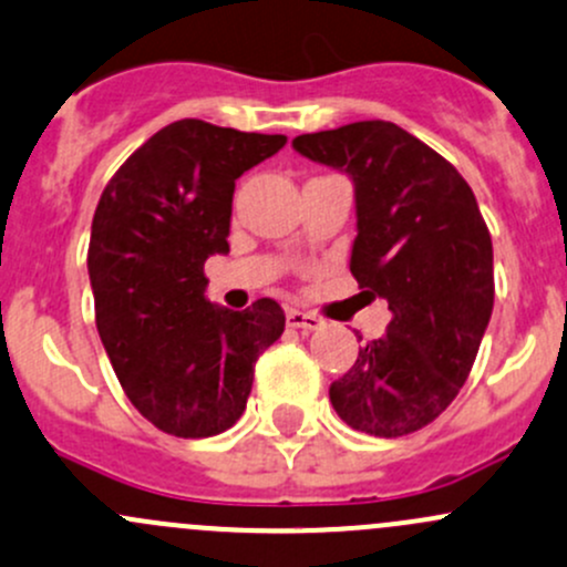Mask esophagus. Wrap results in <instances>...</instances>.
Returning a JSON list of instances; mask_svg holds the SVG:
<instances>
[{
    "label": "esophagus",
    "instance_id": "1",
    "mask_svg": "<svg viewBox=\"0 0 567 567\" xmlns=\"http://www.w3.org/2000/svg\"><path fill=\"white\" fill-rule=\"evenodd\" d=\"M285 318H288V326H293V329H303V331H315L323 326V320H320L315 312H301V309H293V307L285 312Z\"/></svg>",
    "mask_w": 567,
    "mask_h": 567
}]
</instances>
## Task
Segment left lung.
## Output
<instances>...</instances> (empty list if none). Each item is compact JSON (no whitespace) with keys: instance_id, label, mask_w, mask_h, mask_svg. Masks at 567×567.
Listing matches in <instances>:
<instances>
[{"instance_id":"obj_1","label":"left lung","mask_w":567,"mask_h":567,"mask_svg":"<svg viewBox=\"0 0 567 567\" xmlns=\"http://www.w3.org/2000/svg\"><path fill=\"white\" fill-rule=\"evenodd\" d=\"M293 148L350 176V271L393 315L331 383L333 410L372 437L419 432L456 399L492 318V236L473 189L434 148L380 118L299 135Z\"/></svg>"}]
</instances>
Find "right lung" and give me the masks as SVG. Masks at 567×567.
<instances>
[{
  "label": "right lung",
  "mask_w": 567,
  "mask_h": 567,
  "mask_svg": "<svg viewBox=\"0 0 567 567\" xmlns=\"http://www.w3.org/2000/svg\"><path fill=\"white\" fill-rule=\"evenodd\" d=\"M285 143L182 118L130 154L100 195L86 258L100 339L135 410L174 437L234 426L255 361L285 331L274 299L234 312L204 296V264L230 249L236 178Z\"/></svg>",
  "instance_id": "1"
}]
</instances>
